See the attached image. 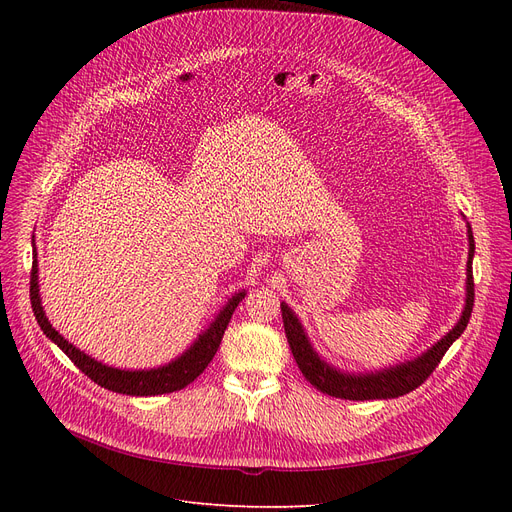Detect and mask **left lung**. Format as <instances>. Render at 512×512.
Returning <instances> with one entry per match:
<instances>
[{
  "label": "left lung",
  "mask_w": 512,
  "mask_h": 512,
  "mask_svg": "<svg viewBox=\"0 0 512 512\" xmlns=\"http://www.w3.org/2000/svg\"><path fill=\"white\" fill-rule=\"evenodd\" d=\"M467 238H469V257H467V282H465V307L461 311L459 321H456L454 328L448 330L436 344H432L417 355L411 361L405 363H396L384 369H375V371H344L330 361L321 357L303 324L284 301L280 303L282 309V319H284V332L290 344V351L294 355V361H297L299 369L303 371L305 378L324 394L344 398V400H388V398H398L402 394H409L411 390L419 388L432 373L444 353L450 348V344L459 338L467 324L473 311V255H475V240L471 226L467 224Z\"/></svg>",
  "instance_id": "left-lung-1"
}]
</instances>
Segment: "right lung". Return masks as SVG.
Returning a JSON list of instances; mask_svg holds the SVG:
<instances>
[{"instance_id": "1", "label": "right lung", "mask_w": 512, "mask_h": 512, "mask_svg": "<svg viewBox=\"0 0 512 512\" xmlns=\"http://www.w3.org/2000/svg\"><path fill=\"white\" fill-rule=\"evenodd\" d=\"M37 263H39L37 261V247H35V236H33L31 305H33L35 319H37V324L41 326L43 334L53 344H58L62 351L66 353V357L85 375H89V378L97 386H101L105 390L118 392V394H126V396L168 394V392L182 390L184 386L195 382L199 375L203 373V369L209 365L213 355L218 353L222 336L228 328V321H230L234 309L238 307V303L245 299V294H247L245 288L234 292L232 297L228 299V303L218 311V315L211 319V324L195 338V342L188 346L182 355L172 359L170 363L159 365V367H151V369H120V367L105 365V363L97 361L95 357L87 355L85 351H80V348H76L72 342H68L56 328L49 324V319L43 311L41 294H39V265Z\"/></svg>"}]
</instances>
